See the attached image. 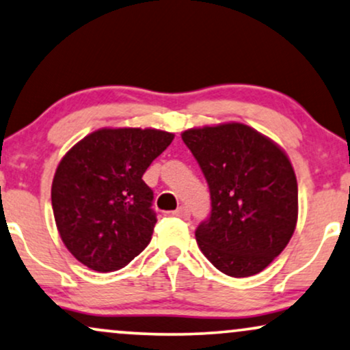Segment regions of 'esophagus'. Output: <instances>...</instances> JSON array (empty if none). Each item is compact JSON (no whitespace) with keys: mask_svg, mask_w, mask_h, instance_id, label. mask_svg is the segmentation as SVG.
<instances>
[{"mask_svg":"<svg viewBox=\"0 0 350 350\" xmlns=\"http://www.w3.org/2000/svg\"><path fill=\"white\" fill-rule=\"evenodd\" d=\"M174 215H175V217H180V219H188L189 217V211L185 208V206H180L178 209L174 211Z\"/></svg>","mask_w":350,"mask_h":350,"instance_id":"esophagus-1","label":"esophagus"}]
</instances>
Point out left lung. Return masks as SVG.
I'll list each match as a JSON object with an SVG mask.
<instances>
[{
  "label": "left lung",
  "mask_w": 350,
  "mask_h": 350,
  "mask_svg": "<svg viewBox=\"0 0 350 350\" xmlns=\"http://www.w3.org/2000/svg\"><path fill=\"white\" fill-rule=\"evenodd\" d=\"M182 139L211 193L209 219L195 232L198 247L232 278L261 273L297 226L299 188L286 152L243 123L187 129Z\"/></svg>",
  "instance_id": "8db88e82"
}]
</instances>
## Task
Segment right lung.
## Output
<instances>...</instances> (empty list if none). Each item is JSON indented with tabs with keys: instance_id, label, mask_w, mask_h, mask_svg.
Listing matches in <instances>:
<instances>
[{
	"instance_id": "1",
	"label": "right lung",
	"mask_w": 350,
	"mask_h": 350,
	"mask_svg": "<svg viewBox=\"0 0 350 350\" xmlns=\"http://www.w3.org/2000/svg\"><path fill=\"white\" fill-rule=\"evenodd\" d=\"M172 141L161 129L102 128L68 150L55 172L51 206L77 261L110 273L148 247L157 217L142 175Z\"/></svg>"
}]
</instances>
